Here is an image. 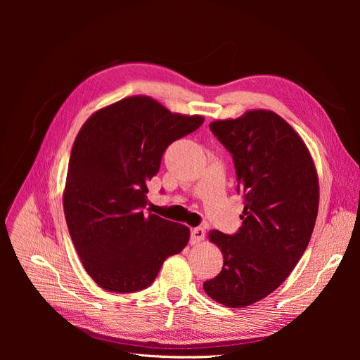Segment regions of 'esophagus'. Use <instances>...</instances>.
I'll list each match as a JSON object with an SVG mask.
<instances>
[{
	"label": "esophagus",
	"instance_id": "34e87169",
	"mask_svg": "<svg viewBox=\"0 0 360 360\" xmlns=\"http://www.w3.org/2000/svg\"><path fill=\"white\" fill-rule=\"evenodd\" d=\"M204 236H205V231H204L202 228H195V229H193V232H191V239H190V242H191L193 245L200 243V242L204 239Z\"/></svg>",
	"mask_w": 360,
	"mask_h": 360
}]
</instances>
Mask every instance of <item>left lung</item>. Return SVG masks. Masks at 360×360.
<instances>
[{"instance_id": "1", "label": "left lung", "mask_w": 360, "mask_h": 360, "mask_svg": "<svg viewBox=\"0 0 360 360\" xmlns=\"http://www.w3.org/2000/svg\"><path fill=\"white\" fill-rule=\"evenodd\" d=\"M210 129L233 159L245 207L233 235L210 232L223 269L202 288L219 304L243 308L274 292L304 255L318 214V176L305 143L271 110Z\"/></svg>"}]
</instances>
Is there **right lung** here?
Masks as SVG:
<instances>
[{
	"mask_svg": "<svg viewBox=\"0 0 360 360\" xmlns=\"http://www.w3.org/2000/svg\"><path fill=\"white\" fill-rule=\"evenodd\" d=\"M146 96L98 110L82 127L68 162L64 213L89 276L109 292L148 288L190 231L146 212L148 181L165 150L202 125Z\"/></svg>",
	"mask_w": 360,
	"mask_h": 360,
	"instance_id": "right-lung-1",
	"label": "right lung"
}]
</instances>
